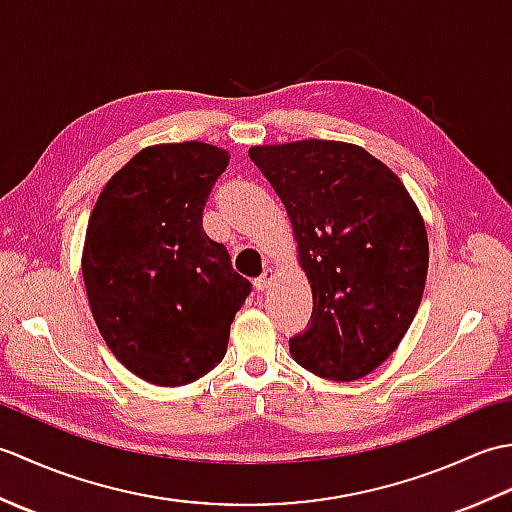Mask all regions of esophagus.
<instances>
[{
	"label": "esophagus",
	"mask_w": 512,
	"mask_h": 512,
	"mask_svg": "<svg viewBox=\"0 0 512 512\" xmlns=\"http://www.w3.org/2000/svg\"><path fill=\"white\" fill-rule=\"evenodd\" d=\"M273 279H275V270H273V268H266L264 273L255 279V290H257V292L268 290L270 284H273Z\"/></svg>",
	"instance_id": "obj_1"
}]
</instances>
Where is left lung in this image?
Segmentation results:
<instances>
[{"mask_svg": "<svg viewBox=\"0 0 512 512\" xmlns=\"http://www.w3.org/2000/svg\"><path fill=\"white\" fill-rule=\"evenodd\" d=\"M248 156L286 206L312 286L292 358L339 383L367 376L396 350L422 299L429 244L416 204L363 147L299 140Z\"/></svg>", "mask_w": 512, "mask_h": 512, "instance_id": "left-lung-1", "label": "left lung"}]
</instances>
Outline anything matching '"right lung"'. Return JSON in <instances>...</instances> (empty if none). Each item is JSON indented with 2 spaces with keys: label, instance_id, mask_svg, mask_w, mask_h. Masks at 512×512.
Listing matches in <instances>:
<instances>
[{
  "label": "right lung",
  "instance_id": "1",
  "mask_svg": "<svg viewBox=\"0 0 512 512\" xmlns=\"http://www.w3.org/2000/svg\"><path fill=\"white\" fill-rule=\"evenodd\" d=\"M226 165L224 149L198 140L147 147L114 173L90 215L81 268L94 321L147 383L178 387L211 372L253 288L202 228Z\"/></svg>",
  "mask_w": 512,
  "mask_h": 512
}]
</instances>
